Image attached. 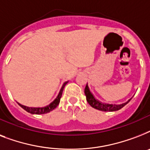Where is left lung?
Listing matches in <instances>:
<instances>
[{"mask_svg": "<svg viewBox=\"0 0 150 150\" xmlns=\"http://www.w3.org/2000/svg\"><path fill=\"white\" fill-rule=\"evenodd\" d=\"M85 95L86 96V100L87 102L89 103V104L92 107H93L96 110H101V111H116V110H118L123 107H125L132 98V97L127 102L121 103V104H110V103H102L100 102V100L95 98L93 94L92 93L91 91H90L88 84H86V88H85Z\"/></svg>", "mask_w": 150, "mask_h": 150, "instance_id": "left-lung-1", "label": "left lung"}]
</instances>
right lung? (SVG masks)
I'll return each instance as SVG.
<instances>
[{"label": "right lung", "mask_w": 150, "mask_h": 150, "mask_svg": "<svg viewBox=\"0 0 150 150\" xmlns=\"http://www.w3.org/2000/svg\"><path fill=\"white\" fill-rule=\"evenodd\" d=\"M68 82H64V84L62 85V86H61V89H60V92H59L58 95L57 96L56 98L54 99V100L53 102H51L49 105L47 106H46V107H26V106H24V105L21 104L19 103H18V104L19 105L20 107H22V109H24L25 111L29 112L30 114H47V113H49V112L52 111L53 110H54L57 107V106L59 104V103H60V100H61V95H62V93H63L64 88L65 86V85L67 84Z\"/></svg>", "instance_id": "1"}]
</instances>
